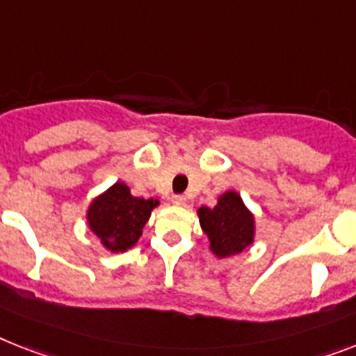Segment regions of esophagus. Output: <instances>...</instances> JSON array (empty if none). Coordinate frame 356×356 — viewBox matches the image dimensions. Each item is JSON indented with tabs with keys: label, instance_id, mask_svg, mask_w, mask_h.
Returning <instances> with one entry per match:
<instances>
[{
	"label": "esophagus",
	"instance_id": "obj_1",
	"mask_svg": "<svg viewBox=\"0 0 356 356\" xmlns=\"http://www.w3.org/2000/svg\"><path fill=\"white\" fill-rule=\"evenodd\" d=\"M172 204H175V205H185V198H184V196H180V195L172 196Z\"/></svg>",
	"mask_w": 356,
	"mask_h": 356
}]
</instances>
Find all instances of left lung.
<instances>
[{
    "label": "left lung",
    "mask_w": 356,
    "mask_h": 356,
    "mask_svg": "<svg viewBox=\"0 0 356 356\" xmlns=\"http://www.w3.org/2000/svg\"><path fill=\"white\" fill-rule=\"evenodd\" d=\"M196 213L200 227L209 240V251L216 258L240 254L254 243V214L236 191L220 195L214 207H200Z\"/></svg>",
    "instance_id": "1"
}]
</instances>
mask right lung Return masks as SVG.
I'll list each match as a JSON object with an SVG mask.
<instances>
[{"label": "right lung", "mask_w": 356, "mask_h": 356, "mask_svg": "<svg viewBox=\"0 0 356 356\" xmlns=\"http://www.w3.org/2000/svg\"><path fill=\"white\" fill-rule=\"evenodd\" d=\"M158 205V198L132 196L127 184L116 181L90 200L85 218L89 231L98 238L105 251L125 252L136 245Z\"/></svg>", "instance_id": "add662e5"}]
</instances>
